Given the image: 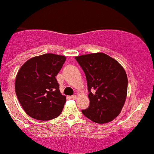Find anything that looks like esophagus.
Wrapping results in <instances>:
<instances>
[{"instance_id": "esophagus-1", "label": "esophagus", "mask_w": 154, "mask_h": 154, "mask_svg": "<svg viewBox=\"0 0 154 154\" xmlns=\"http://www.w3.org/2000/svg\"><path fill=\"white\" fill-rule=\"evenodd\" d=\"M69 98L71 99H76V96H75V95L70 96V97H69Z\"/></svg>"}]
</instances>
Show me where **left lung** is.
Segmentation results:
<instances>
[{
    "mask_svg": "<svg viewBox=\"0 0 154 154\" xmlns=\"http://www.w3.org/2000/svg\"><path fill=\"white\" fill-rule=\"evenodd\" d=\"M75 58L85 73L89 91V106L82 110V113L96 123L104 124L115 120L127 97L128 77L124 68L102 52ZM91 89L95 91L94 93Z\"/></svg>",
    "mask_w": 154,
    "mask_h": 154,
    "instance_id": "1",
    "label": "left lung"
}]
</instances>
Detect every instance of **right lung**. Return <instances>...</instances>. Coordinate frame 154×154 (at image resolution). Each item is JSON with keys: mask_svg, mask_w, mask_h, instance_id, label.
<instances>
[{"mask_svg": "<svg viewBox=\"0 0 154 154\" xmlns=\"http://www.w3.org/2000/svg\"><path fill=\"white\" fill-rule=\"evenodd\" d=\"M66 60L64 55L43 54L28 60L18 71L16 94L29 116L50 120L62 112L66 97L60 91L55 76Z\"/></svg>", "mask_w": 154, "mask_h": 154, "instance_id": "add662e5", "label": "right lung"}]
</instances>
